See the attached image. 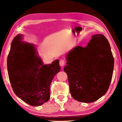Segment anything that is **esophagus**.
I'll use <instances>...</instances> for the list:
<instances>
[{
  "mask_svg": "<svg viewBox=\"0 0 122 122\" xmlns=\"http://www.w3.org/2000/svg\"><path fill=\"white\" fill-rule=\"evenodd\" d=\"M65 64V61L64 59H61V61H59V65L61 66H63Z\"/></svg>",
  "mask_w": 122,
  "mask_h": 122,
  "instance_id": "obj_1",
  "label": "esophagus"
}]
</instances>
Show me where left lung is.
Returning a JSON list of instances; mask_svg holds the SVG:
<instances>
[{
    "instance_id": "left-lung-1",
    "label": "left lung",
    "mask_w": 122,
    "mask_h": 122,
    "mask_svg": "<svg viewBox=\"0 0 122 122\" xmlns=\"http://www.w3.org/2000/svg\"><path fill=\"white\" fill-rule=\"evenodd\" d=\"M64 68L71 96L78 102L92 103L104 96L109 88L114 58L108 40L93 35L86 47L76 46L68 53Z\"/></svg>"
}]
</instances>
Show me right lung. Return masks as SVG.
<instances>
[{
  "label": "right lung",
  "mask_w": 122,
  "mask_h": 122,
  "mask_svg": "<svg viewBox=\"0 0 122 122\" xmlns=\"http://www.w3.org/2000/svg\"><path fill=\"white\" fill-rule=\"evenodd\" d=\"M18 34L13 40L7 59L10 82L16 96L32 106L49 99L51 81L61 70L59 60L44 64L34 44L22 41Z\"/></svg>",
  "instance_id": "add662e5"
}]
</instances>
